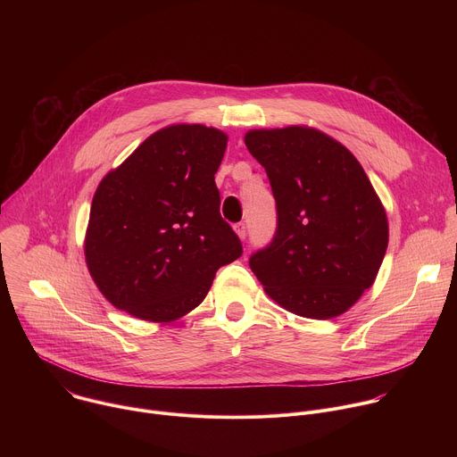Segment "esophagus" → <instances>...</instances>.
Listing matches in <instances>:
<instances>
[{
  "label": "esophagus",
  "mask_w": 457,
  "mask_h": 457,
  "mask_svg": "<svg viewBox=\"0 0 457 457\" xmlns=\"http://www.w3.org/2000/svg\"><path fill=\"white\" fill-rule=\"evenodd\" d=\"M235 231H237V235L244 240L245 238V235H247V228H245V224L244 222H238V224H235Z\"/></svg>",
  "instance_id": "1"
}]
</instances>
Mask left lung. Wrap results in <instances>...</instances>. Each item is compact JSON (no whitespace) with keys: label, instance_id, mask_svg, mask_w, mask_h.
Here are the masks:
<instances>
[{"label":"left lung","instance_id":"8db88e82","mask_svg":"<svg viewBox=\"0 0 457 457\" xmlns=\"http://www.w3.org/2000/svg\"><path fill=\"white\" fill-rule=\"evenodd\" d=\"M244 141L277 203V231L249 256L251 271L298 316L345 312L372 286L388 244L385 210L361 164L305 126L251 129Z\"/></svg>","mask_w":457,"mask_h":457}]
</instances>
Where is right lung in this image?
<instances>
[{"instance_id": "right-lung-1", "label": "right lung", "mask_w": 457, "mask_h": 457, "mask_svg": "<svg viewBox=\"0 0 457 457\" xmlns=\"http://www.w3.org/2000/svg\"><path fill=\"white\" fill-rule=\"evenodd\" d=\"M226 145L220 129L173 124L101 180L85 254L117 309L148 321L177 320L206 298L217 270L242 254L215 184Z\"/></svg>"}]
</instances>
